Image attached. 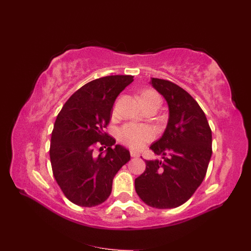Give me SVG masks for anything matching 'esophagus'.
Instances as JSON below:
<instances>
[{
  "instance_id": "obj_1",
  "label": "esophagus",
  "mask_w": 251,
  "mask_h": 251,
  "mask_svg": "<svg viewBox=\"0 0 251 251\" xmlns=\"http://www.w3.org/2000/svg\"><path fill=\"white\" fill-rule=\"evenodd\" d=\"M130 156L133 157V158H136V157H140V154H138L136 151L131 150V151H130Z\"/></svg>"
}]
</instances>
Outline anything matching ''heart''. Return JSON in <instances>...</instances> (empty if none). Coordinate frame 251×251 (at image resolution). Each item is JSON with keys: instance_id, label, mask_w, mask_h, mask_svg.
<instances>
[{"instance_id": "b5f03b06", "label": "heart", "mask_w": 251, "mask_h": 251, "mask_svg": "<svg viewBox=\"0 0 251 251\" xmlns=\"http://www.w3.org/2000/svg\"><path fill=\"white\" fill-rule=\"evenodd\" d=\"M142 104L151 101H161L159 95L153 90H146L140 95ZM155 137V131L145 125H125L119 132V140L132 149H141Z\"/></svg>"}]
</instances>
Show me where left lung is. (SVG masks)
<instances>
[{
    "mask_svg": "<svg viewBox=\"0 0 251 251\" xmlns=\"http://www.w3.org/2000/svg\"><path fill=\"white\" fill-rule=\"evenodd\" d=\"M152 87L169 105L162 136L150 149L161 160H146L145 172L135 179V191L148 206L177 208L186 202L205 178L212 155V131L198 102L176 83L151 78Z\"/></svg>",
    "mask_w": 251,
    "mask_h": 251,
    "instance_id": "1",
    "label": "left lung"
}]
</instances>
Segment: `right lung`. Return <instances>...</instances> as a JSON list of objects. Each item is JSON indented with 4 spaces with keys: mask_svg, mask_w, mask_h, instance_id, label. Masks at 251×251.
I'll return each instance as SVG.
<instances>
[{
    "mask_svg": "<svg viewBox=\"0 0 251 251\" xmlns=\"http://www.w3.org/2000/svg\"><path fill=\"white\" fill-rule=\"evenodd\" d=\"M132 75H110L92 80L66 101L53 125L50 157L53 177L70 201L95 207L107 200L119 170L130 153L104 132L118 95ZM98 143L106 156H96Z\"/></svg>",
    "mask_w": 251,
    "mask_h": 251,
    "instance_id": "1",
    "label": "right lung"
}]
</instances>
